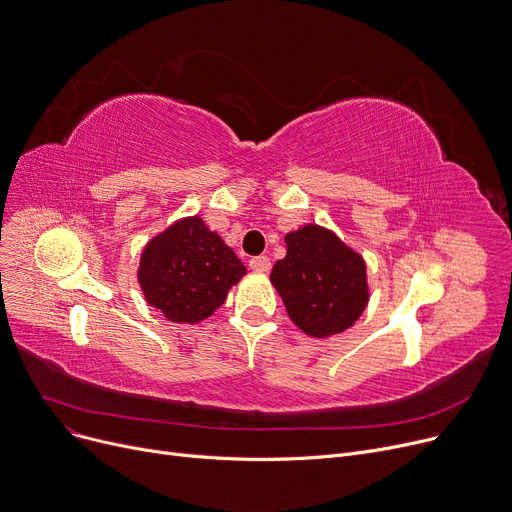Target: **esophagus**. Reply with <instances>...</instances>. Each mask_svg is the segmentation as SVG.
Returning <instances> with one entry per match:
<instances>
[{"mask_svg": "<svg viewBox=\"0 0 512 512\" xmlns=\"http://www.w3.org/2000/svg\"><path fill=\"white\" fill-rule=\"evenodd\" d=\"M249 265H251V270H255V272H259V274H267V272L272 270V261H270V257H265V255L253 257V259L249 261Z\"/></svg>", "mask_w": 512, "mask_h": 512, "instance_id": "34e87169", "label": "esophagus"}]
</instances>
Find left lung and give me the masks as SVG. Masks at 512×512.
Wrapping results in <instances>:
<instances>
[{"instance_id": "8db88e82", "label": "left lung", "mask_w": 512, "mask_h": 512, "mask_svg": "<svg viewBox=\"0 0 512 512\" xmlns=\"http://www.w3.org/2000/svg\"><path fill=\"white\" fill-rule=\"evenodd\" d=\"M284 240L286 257L276 261L270 280L292 324L313 338L353 328L369 303L363 255L319 224H305Z\"/></svg>"}]
</instances>
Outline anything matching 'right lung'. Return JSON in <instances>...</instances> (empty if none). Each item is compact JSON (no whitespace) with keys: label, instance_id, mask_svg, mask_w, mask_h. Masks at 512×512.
<instances>
[{"label":"right lung","instance_id":"obj_1","mask_svg":"<svg viewBox=\"0 0 512 512\" xmlns=\"http://www.w3.org/2000/svg\"><path fill=\"white\" fill-rule=\"evenodd\" d=\"M247 267L199 215L176 220L141 253L139 284L145 301L176 324H199L218 311Z\"/></svg>","mask_w":512,"mask_h":512}]
</instances>
